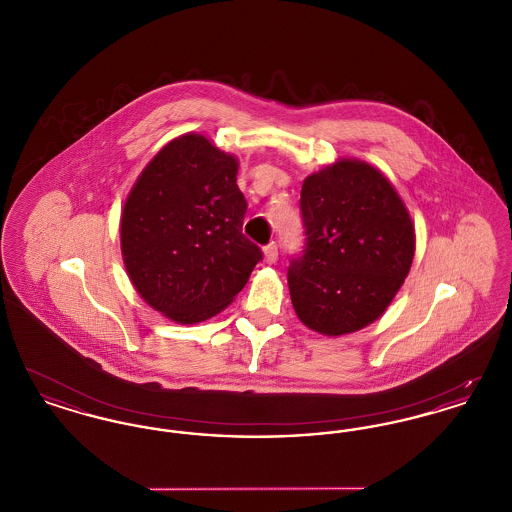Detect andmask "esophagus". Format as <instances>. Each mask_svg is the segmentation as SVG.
<instances>
[{
    "mask_svg": "<svg viewBox=\"0 0 512 512\" xmlns=\"http://www.w3.org/2000/svg\"><path fill=\"white\" fill-rule=\"evenodd\" d=\"M263 259H265V263H267V265L276 263V259H278V247H276L274 242H272V244H268L267 247L263 249Z\"/></svg>",
    "mask_w": 512,
    "mask_h": 512,
    "instance_id": "34e87169",
    "label": "esophagus"
}]
</instances>
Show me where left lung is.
<instances>
[{
	"label": "left lung",
	"mask_w": 512,
	"mask_h": 512,
	"mask_svg": "<svg viewBox=\"0 0 512 512\" xmlns=\"http://www.w3.org/2000/svg\"><path fill=\"white\" fill-rule=\"evenodd\" d=\"M307 234L288 270L297 318L338 338L384 315L413 265L414 224L384 172L361 159H338L301 186Z\"/></svg>",
	"instance_id": "left-lung-1"
}]
</instances>
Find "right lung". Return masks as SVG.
<instances>
[{"instance_id":"add662e5","label":"right lung","mask_w":512,"mask_h":512,"mask_svg":"<svg viewBox=\"0 0 512 512\" xmlns=\"http://www.w3.org/2000/svg\"><path fill=\"white\" fill-rule=\"evenodd\" d=\"M240 161L188 132L149 161L124 201L121 253L140 297L163 317L197 324L224 311L263 259L244 234Z\"/></svg>"}]
</instances>
